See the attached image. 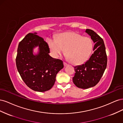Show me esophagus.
<instances>
[{
	"instance_id": "obj_1",
	"label": "esophagus",
	"mask_w": 123,
	"mask_h": 123,
	"mask_svg": "<svg viewBox=\"0 0 123 123\" xmlns=\"http://www.w3.org/2000/svg\"><path fill=\"white\" fill-rule=\"evenodd\" d=\"M64 66H65V67H66L68 65V64H67V63L65 62H64Z\"/></svg>"
}]
</instances>
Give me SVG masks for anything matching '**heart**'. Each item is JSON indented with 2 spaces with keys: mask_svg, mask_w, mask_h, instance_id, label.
Wrapping results in <instances>:
<instances>
[{
  "mask_svg": "<svg viewBox=\"0 0 123 123\" xmlns=\"http://www.w3.org/2000/svg\"><path fill=\"white\" fill-rule=\"evenodd\" d=\"M51 54L58 57L65 53L67 58L73 64H80L86 61L90 56L93 48L91 40L75 32L63 33L56 38H48L47 40Z\"/></svg>",
  "mask_w": 123,
  "mask_h": 123,
  "instance_id": "b5f03b06",
  "label": "heart"
}]
</instances>
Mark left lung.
<instances>
[{
  "instance_id": "left-lung-1",
  "label": "left lung",
  "mask_w": 123,
  "mask_h": 123,
  "mask_svg": "<svg viewBox=\"0 0 123 123\" xmlns=\"http://www.w3.org/2000/svg\"><path fill=\"white\" fill-rule=\"evenodd\" d=\"M91 37L95 45L94 52L84 64L74 67L75 73L73 82L76 87L88 89L97 84L103 76L106 68L107 57L104 41L92 30L85 31Z\"/></svg>"
}]
</instances>
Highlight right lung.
I'll list each match as a JSON object with an SVG mask.
<instances>
[{"label": "right lung", "instance_id": "right-lung-1", "mask_svg": "<svg viewBox=\"0 0 123 123\" xmlns=\"http://www.w3.org/2000/svg\"><path fill=\"white\" fill-rule=\"evenodd\" d=\"M37 33H29L18 44L16 64L25 84L33 90L44 92L53 86L58 72L64 68L62 61L49 55L50 49ZM38 48L36 53L34 50Z\"/></svg>", "mask_w": 123, "mask_h": 123}]
</instances>
